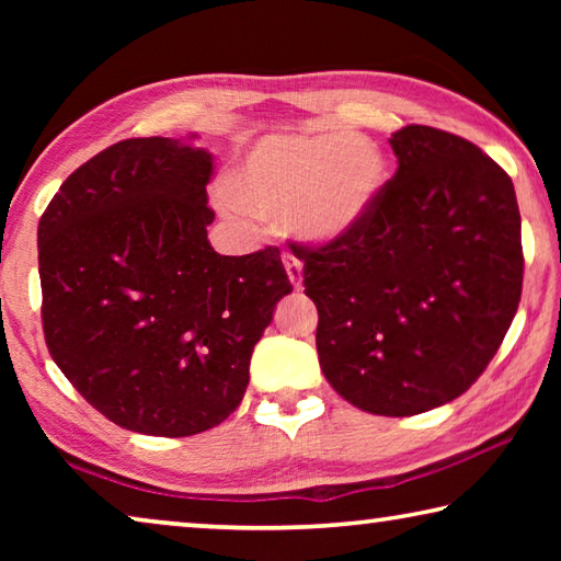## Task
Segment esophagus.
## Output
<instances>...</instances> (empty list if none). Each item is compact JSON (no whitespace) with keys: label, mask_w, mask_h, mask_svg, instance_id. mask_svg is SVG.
<instances>
[{"label":"esophagus","mask_w":561,"mask_h":561,"mask_svg":"<svg viewBox=\"0 0 561 561\" xmlns=\"http://www.w3.org/2000/svg\"><path fill=\"white\" fill-rule=\"evenodd\" d=\"M284 267H287L291 287H294V289H301V284H304V274H301L304 267H301V262H299L297 257H291V254H287V257H284Z\"/></svg>","instance_id":"34e87169"}]
</instances>
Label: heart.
I'll list each match as a JSON object with an SVG mask.
<instances>
[{
  "label": "heart",
  "instance_id": "1",
  "mask_svg": "<svg viewBox=\"0 0 561 561\" xmlns=\"http://www.w3.org/2000/svg\"><path fill=\"white\" fill-rule=\"evenodd\" d=\"M388 165L374 140L339 133H277L262 138L227 183V207L267 220L311 244H329L360 222L386 185Z\"/></svg>",
  "mask_w": 561,
  "mask_h": 561
}]
</instances>
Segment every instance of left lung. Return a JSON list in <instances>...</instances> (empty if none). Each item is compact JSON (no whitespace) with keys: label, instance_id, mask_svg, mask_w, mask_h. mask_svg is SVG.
Returning <instances> with one entry per match:
<instances>
[{"label":"left lung","instance_id":"left-lung-1","mask_svg":"<svg viewBox=\"0 0 561 561\" xmlns=\"http://www.w3.org/2000/svg\"><path fill=\"white\" fill-rule=\"evenodd\" d=\"M388 144L398 170L371 210L297 257L327 381L360 411L403 417L485 371L517 314L525 257L515 185L495 160L431 126Z\"/></svg>","mask_w":561,"mask_h":561}]
</instances>
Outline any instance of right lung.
I'll list each match as a JSON object with an SVG mask.
<instances>
[{
	"label": "right lung",
	"mask_w": 561,
	"mask_h": 561,
	"mask_svg": "<svg viewBox=\"0 0 561 561\" xmlns=\"http://www.w3.org/2000/svg\"><path fill=\"white\" fill-rule=\"evenodd\" d=\"M190 138L101 150L39 220L51 358L108 421L163 438L210 431L240 405L254 344L291 291L277 247L213 250V156Z\"/></svg>",
	"instance_id": "1"
}]
</instances>
